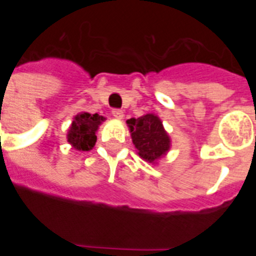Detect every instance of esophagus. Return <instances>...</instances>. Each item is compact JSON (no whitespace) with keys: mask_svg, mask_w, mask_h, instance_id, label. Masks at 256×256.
Returning <instances> with one entry per match:
<instances>
[{"mask_svg":"<svg viewBox=\"0 0 256 256\" xmlns=\"http://www.w3.org/2000/svg\"><path fill=\"white\" fill-rule=\"evenodd\" d=\"M112 116L115 118V119H118V120H122L124 116V112H122V110H119V108H112Z\"/></svg>","mask_w":256,"mask_h":256,"instance_id":"obj_1","label":"esophagus"}]
</instances>
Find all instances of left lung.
<instances>
[{"mask_svg":"<svg viewBox=\"0 0 256 256\" xmlns=\"http://www.w3.org/2000/svg\"><path fill=\"white\" fill-rule=\"evenodd\" d=\"M126 126L136 151L144 162L156 164L170 150L172 140L158 115L146 114L138 119L132 118L126 120Z\"/></svg>","mask_w":256,"mask_h":256,"instance_id":"obj_1","label":"left lung"}]
</instances>
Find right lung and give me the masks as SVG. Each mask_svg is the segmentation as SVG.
I'll return each mask as SVG.
<instances>
[{
    "instance_id": "obj_1",
    "label": "right lung",
    "mask_w": 256,
    "mask_h": 256,
    "mask_svg": "<svg viewBox=\"0 0 256 256\" xmlns=\"http://www.w3.org/2000/svg\"><path fill=\"white\" fill-rule=\"evenodd\" d=\"M106 118L98 114L82 112L76 114L68 130L66 140L76 151H90L97 141L96 132Z\"/></svg>"
}]
</instances>
